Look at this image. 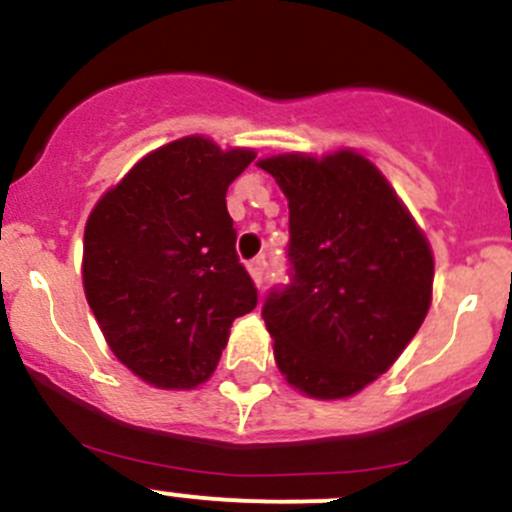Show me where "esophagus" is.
Returning <instances> with one entry per match:
<instances>
[{"label": "esophagus", "mask_w": 512, "mask_h": 512, "mask_svg": "<svg viewBox=\"0 0 512 512\" xmlns=\"http://www.w3.org/2000/svg\"><path fill=\"white\" fill-rule=\"evenodd\" d=\"M247 272H250V277L255 280V285L262 287V282H265V257H255V260L247 265Z\"/></svg>", "instance_id": "esophagus-1"}]
</instances>
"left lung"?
<instances>
[{
	"label": "left lung",
	"mask_w": 512,
	"mask_h": 512,
	"mask_svg": "<svg viewBox=\"0 0 512 512\" xmlns=\"http://www.w3.org/2000/svg\"><path fill=\"white\" fill-rule=\"evenodd\" d=\"M289 200V282L265 299L287 384L344 399L399 359L431 307L426 235L374 163L354 151L260 160Z\"/></svg>",
	"instance_id": "obj_1"
}]
</instances>
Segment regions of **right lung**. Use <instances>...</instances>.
Here are the masks:
<instances>
[{
    "instance_id": "right-lung-1",
    "label": "right lung",
    "mask_w": 512,
    "mask_h": 512,
    "mask_svg": "<svg viewBox=\"0 0 512 512\" xmlns=\"http://www.w3.org/2000/svg\"><path fill=\"white\" fill-rule=\"evenodd\" d=\"M255 151H220L203 136L138 160L91 210L84 292L108 347L158 389L210 379L257 289L235 252L227 185Z\"/></svg>"
}]
</instances>
